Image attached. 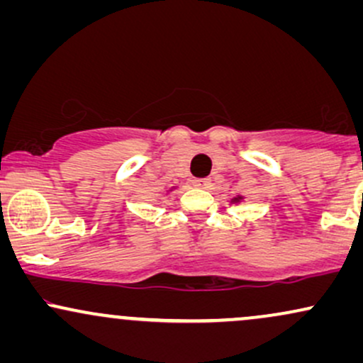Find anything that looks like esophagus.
Here are the masks:
<instances>
[{
	"mask_svg": "<svg viewBox=\"0 0 363 363\" xmlns=\"http://www.w3.org/2000/svg\"><path fill=\"white\" fill-rule=\"evenodd\" d=\"M193 184L199 189H208V187H211V179H194Z\"/></svg>",
	"mask_w": 363,
	"mask_h": 363,
	"instance_id": "1",
	"label": "esophagus"
}]
</instances>
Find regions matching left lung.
Wrapping results in <instances>:
<instances>
[{
	"label": "left lung",
	"mask_w": 363,
	"mask_h": 363,
	"mask_svg": "<svg viewBox=\"0 0 363 363\" xmlns=\"http://www.w3.org/2000/svg\"><path fill=\"white\" fill-rule=\"evenodd\" d=\"M239 199H240V196H239V198H234V201H239Z\"/></svg>",
	"instance_id": "left-lung-1"
}]
</instances>
